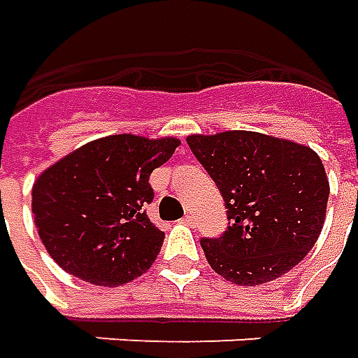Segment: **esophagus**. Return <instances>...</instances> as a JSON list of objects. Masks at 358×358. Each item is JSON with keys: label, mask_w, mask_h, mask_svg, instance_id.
<instances>
[{"label": "esophagus", "mask_w": 358, "mask_h": 358, "mask_svg": "<svg viewBox=\"0 0 358 358\" xmlns=\"http://www.w3.org/2000/svg\"><path fill=\"white\" fill-rule=\"evenodd\" d=\"M181 220H183L185 224H189V227H193V224H195V217H193L191 213H187V215H185V217L181 218Z\"/></svg>", "instance_id": "esophagus-1"}]
</instances>
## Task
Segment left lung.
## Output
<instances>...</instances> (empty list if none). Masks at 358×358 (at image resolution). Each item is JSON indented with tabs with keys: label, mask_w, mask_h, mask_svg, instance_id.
I'll return each instance as SVG.
<instances>
[{
	"label": "left lung",
	"mask_w": 358,
	"mask_h": 358,
	"mask_svg": "<svg viewBox=\"0 0 358 358\" xmlns=\"http://www.w3.org/2000/svg\"><path fill=\"white\" fill-rule=\"evenodd\" d=\"M187 143L227 207L224 234L201 241L218 275L238 285H260L308 256L329 199V181L315 151L244 129L195 134Z\"/></svg>",
	"instance_id": "obj_1"
}]
</instances>
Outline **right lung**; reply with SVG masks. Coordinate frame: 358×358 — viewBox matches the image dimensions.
<instances>
[{"label":"right lung","instance_id":"add662e5","mask_svg":"<svg viewBox=\"0 0 358 358\" xmlns=\"http://www.w3.org/2000/svg\"><path fill=\"white\" fill-rule=\"evenodd\" d=\"M181 141L108 136L50 165L33 185L41 242L64 272L96 285L128 284L155 262L163 234L145 215L150 175Z\"/></svg>","mask_w":358,"mask_h":358}]
</instances>
